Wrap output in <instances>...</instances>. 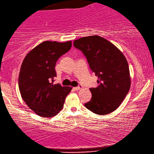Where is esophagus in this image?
<instances>
[{
	"label": "esophagus",
	"instance_id": "34e87169",
	"mask_svg": "<svg viewBox=\"0 0 154 154\" xmlns=\"http://www.w3.org/2000/svg\"><path fill=\"white\" fill-rule=\"evenodd\" d=\"M82 87H83V86H82L81 84H80V85L78 86L75 87V88H74V90H80L81 88H82Z\"/></svg>",
	"mask_w": 154,
	"mask_h": 154
}]
</instances>
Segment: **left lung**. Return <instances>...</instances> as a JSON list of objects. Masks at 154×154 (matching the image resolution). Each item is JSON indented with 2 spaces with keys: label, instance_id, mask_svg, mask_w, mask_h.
<instances>
[{
  "label": "left lung",
  "instance_id": "8db88e82",
  "mask_svg": "<svg viewBox=\"0 0 154 154\" xmlns=\"http://www.w3.org/2000/svg\"><path fill=\"white\" fill-rule=\"evenodd\" d=\"M74 46L83 52L91 70L98 77V86L90 88L92 99L84 104L85 107L98 115L114 112L130 88L126 58L114 45L98 35L80 38L74 40Z\"/></svg>",
  "mask_w": 154,
  "mask_h": 154
}]
</instances>
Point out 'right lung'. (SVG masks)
<instances>
[{
	"label": "right lung",
	"instance_id": "add662e5",
	"mask_svg": "<svg viewBox=\"0 0 154 154\" xmlns=\"http://www.w3.org/2000/svg\"><path fill=\"white\" fill-rule=\"evenodd\" d=\"M72 41L42 42L28 53L22 63L18 87L22 98L35 114L52 118L60 112L72 87L54 84L56 63L70 51Z\"/></svg>",
	"mask_w": 154,
	"mask_h": 154
}]
</instances>
